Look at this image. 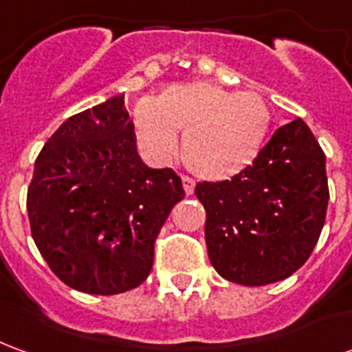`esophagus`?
Listing matches in <instances>:
<instances>
[{
    "instance_id": "esophagus-1",
    "label": "esophagus",
    "mask_w": 352,
    "mask_h": 352,
    "mask_svg": "<svg viewBox=\"0 0 352 352\" xmlns=\"http://www.w3.org/2000/svg\"><path fill=\"white\" fill-rule=\"evenodd\" d=\"M183 186L184 192L190 196V194H194V188H196V181H194L190 175H183Z\"/></svg>"
}]
</instances>
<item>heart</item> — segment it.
I'll list each match as a JSON object with an SVG mask.
<instances>
[{
    "label": "heart",
    "mask_w": 352,
    "mask_h": 352,
    "mask_svg": "<svg viewBox=\"0 0 352 352\" xmlns=\"http://www.w3.org/2000/svg\"><path fill=\"white\" fill-rule=\"evenodd\" d=\"M267 109L258 94L219 87L173 85L135 111L141 148L158 160L177 154L175 131H184V164L206 179H226L251 164L264 139Z\"/></svg>",
    "instance_id": "1"
}]
</instances>
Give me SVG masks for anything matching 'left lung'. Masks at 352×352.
I'll return each mask as SVG.
<instances>
[{
  "label": "left lung",
  "mask_w": 352,
  "mask_h": 352,
  "mask_svg": "<svg viewBox=\"0 0 352 352\" xmlns=\"http://www.w3.org/2000/svg\"><path fill=\"white\" fill-rule=\"evenodd\" d=\"M209 260L224 279L262 287L300 270L324 226L326 156L302 118L273 131L251 166L196 184Z\"/></svg>",
  "instance_id": "8db88e82"
}]
</instances>
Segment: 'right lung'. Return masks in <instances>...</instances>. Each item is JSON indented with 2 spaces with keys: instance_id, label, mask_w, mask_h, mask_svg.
Here are the masks:
<instances>
[{
  "instance_id": "obj_1",
  "label": "right lung",
  "mask_w": 352,
  "mask_h": 352,
  "mask_svg": "<svg viewBox=\"0 0 352 352\" xmlns=\"http://www.w3.org/2000/svg\"><path fill=\"white\" fill-rule=\"evenodd\" d=\"M181 177L139 158L124 96L69 116L45 143L28 186V217L58 279L87 294L139 287L154 241L177 201Z\"/></svg>"
}]
</instances>
